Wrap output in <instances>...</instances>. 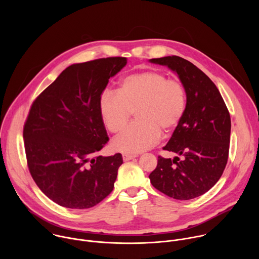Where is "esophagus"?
Here are the masks:
<instances>
[{
    "mask_svg": "<svg viewBox=\"0 0 259 259\" xmlns=\"http://www.w3.org/2000/svg\"><path fill=\"white\" fill-rule=\"evenodd\" d=\"M136 158L135 155H130V154H123V160L126 162V161H130L132 159Z\"/></svg>",
    "mask_w": 259,
    "mask_h": 259,
    "instance_id": "obj_1",
    "label": "esophagus"
}]
</instances>
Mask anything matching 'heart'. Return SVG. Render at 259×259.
Returning <instances> with one entry per match:
<instances>
[{"mask_svg": "<svg viewBox=\"0 0 259 259\" xmlns=\"http://www.w3.org/2000/svg\"><path fill=\"white\" fill-rule=\"evenodd\" d=\"M187 108L183 85L157 70H145L124 77L117 93L106 90L99 100V113L106 129L122 132L132 113L136 122L113 141L115 150L138 154L155 145L161 132L176 129Z\"/></svg>", "mask_w": 259, "mask_h": 259, "instance_id": "obj_1", "label": "heart"}]
</instances>
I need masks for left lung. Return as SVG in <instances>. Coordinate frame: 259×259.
Segmentation results:
<instances>
[{
	"label": "left lung",
	"instance_id": "8db88e82",
	"mask_svg": "<svg viewBox=\"0 0 259 259\" xmlns=\"http://www.w3.org/2000/svg\"><path fill=\"white\" fill-rule=\"evenodd\" d=\"M175 73L186 89L187 108L163 150L178 157H158L150 174L158 191L176 200L204 195L219 180L229 158L231 117L215 84L189 60L179 56L150 59Z\"/></svg>",
	"mask_w": 259,
	"mask_h": 259
}]
</instances>
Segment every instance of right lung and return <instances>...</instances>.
I'll use <instances>...</instances> for the list:
<instances>
[{"instance_id":"right-lung-1","label":"right lung","mask_w":259,"mask_h":259,"mask_svg":"<svg viewBox=\"0 0 259 259\" xmlns=\"http://www.w3.org/2000/svg\"><path fill=\"white\" fill-rule=\"evenodd\" d=\"M126 64L125 57L71 64L30 107L23 128L27 166L36 186L62 207L91 208L114 189L123 159L97 156L108 141L99 100Z\"/></svg>"}]
</instances>
